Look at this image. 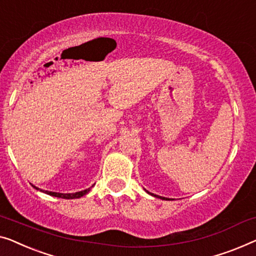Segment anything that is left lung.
I'll use <instances>...</instances> for the list:
<instances>
[{"mask_svg": "<svg viewBox=\"0 0 256 256\" xmlns=\"http://www.w3.org/2000/svg\"><path fill=\"white\" fill-rule=\"evenodd\" d=\"M146 192H148V190H146ZM149 194H150V195H152V196H156V198H162V200H168V198H162V196H158V195H154V194H152V192H149Z\"/></svg>", "mask_w": 256, "mask_h": 256, "instance_id": "8db88e82", "label": "left lung"}]
</instances>
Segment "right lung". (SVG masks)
<instances>
[{
    "instance_id": "obj_1",
    "label": "right lung",
    "mask_w": 256,
    "mask_h": 256,
    "mask_svg": "<svg viewBox=\"0 0 256 256\" xmlns=\"http://www.w3.org/2000/svg\"><path fill=\"white\" fill-rule=\"evenodd\" d=\"M36 188V190H39V188L38 187H36V186H33ZM90 190H91V187L90 188H88V190H82V192H69V194H64V192H48V190H42V192H46V194H48V195H50V196H55V198H66V200H72V198H82V196H84V195H86L88 192H90Z\"/></svg>"
}]
</instances>
